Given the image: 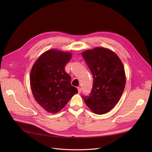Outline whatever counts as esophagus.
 I'll use <instances>...</instances> for the list:
<instances>
[{"label": "esophagus", "instance_id": "obj_1", "mask_svg": "<svg viewBox=\"0 0 152 152\" xmlns=\"http://www.w3.org/2000/svg\"><path fill=\"white\" fill-rule=\"evenodd\" d=\"M77 89H78V92H79V93H80L81 91H82V88L80 87H77Z\"/></svg>", "mask_w": 152, "mask_h": 152}]
</instances>
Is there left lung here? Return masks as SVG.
Segmentation results:
<instances>
[{
  "mask_svg": "<svg viewBox=\"0 0 152 152\" xmlns=\"http://www.w3.org/2000/svg\"><path fill=\"white\" fill-rule=\"evenodd\" d=\"M82 55L94 79L89 96L82 97L94 113H107L118 102L125 87L123 64L115 53L105 48L87 50Z\"/></svg>",
  "mask_w": 152,
  "mask_h": 152,
  "instance_id": "left-lung-1",
  "label": "left lung"
}]
</instances>
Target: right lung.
<instances>
[{"mask_svg": "<svg viewBox=\"0 0 152 152\" xmlns=\"http://www.w3.org/2000/svg\"><path fill=\"white\" fill-rule=\"evenodd\" d=\"M70 53L47 50L38 58L30 72V86L35 99L50 113H57L78 93L71 85V77L65 72Z\"/></svg>", "mask_w": 152, "mask_h": 152, "instance_id": "right-lung-1", "label": "right lung"}]
</instances>
